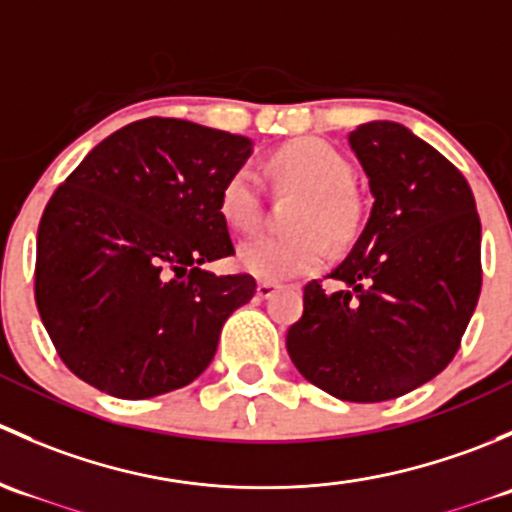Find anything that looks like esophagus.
<instances>
[{"instance_id":"obj_1","label":"esophagus","mask_w":512,"mask_h":512,"mask_svg":"<svg viewBox=\"0 0 512 512\" xmlns=\"http://www.w3.org/2000/svg\"><path fill=\"white\" fill-rule=\"evenodd\" d=\"M275 292H277L275 282H257V297H260V299L272 297Z\"/></svg>"}]
</instances>
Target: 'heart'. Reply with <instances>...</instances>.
Returning <instances> with one entry per match:
<instances>
[{"label":"heart","mask_w":512,"mask_h":512,"mask_svg":"<svg viewBox=\"0 0 512 512\" xmlns=\"http://www.w3.org/2000/svg\"><path fill=\"white\" fill-rule=\"evenodd\" d=\"M270 170L280 183L307 190L292 235H252L237 247V265L265 282L309 275L329 257V243L344 245L359 223L352 193L354 170L347 156L322 138H297L270 156ZM260 185L255 170H232L220 188V213L235 230H250L260 218Z\"/></svg>","instance_id":"heart-1"}]
</instances>
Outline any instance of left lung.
I'll return each mask as SVG.
<instances>
[{"label":"left lung","mask_w":512,"mask_h":512,"mask_svg":"<svg viewBox=\"0 0 512 512\" xmlns=\"http://www.w3.org/2000/svg\"><path fill=\"white\" fill-rule=\"evenodd\" d=\"M374 195L369 220L332 272L304 287L289 359L327 394L356 404L404 396L441 374L480 294V220L461 170L394 121L349 133Z\"/></svg>","instance_id":"left-lung-1"}]
</instances>
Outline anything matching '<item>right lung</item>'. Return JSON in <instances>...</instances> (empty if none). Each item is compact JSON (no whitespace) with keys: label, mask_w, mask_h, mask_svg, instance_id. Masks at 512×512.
I'll list each match as a JSON object with an SVG mask.
<instances>
[{"label":"right lung","mask_w":512,"mask_h":512,"mask_svg":"<svg viewBox=\"0 0 512 512\" xmlns=\"http://www.w3.org/2000/svg\"><path fill=\"white\" fill-rule=\"evenodd\" d=\"M252 141L180 118L111 133L46 203L34 297L61 361L118 399L183 389L213 361L220 329L255 294L235 255L220 188Z\"/></svg>","instance_id":"right-lung-1"}]
</instances>
